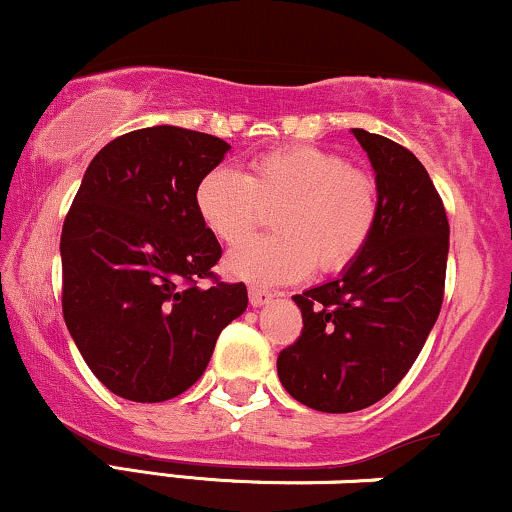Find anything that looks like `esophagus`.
<instances>
[{
    "mask_svg": "<svg viewBox=\"0 0 512 512\" xmlns=\"http://www.w3.org/2000/svg\"><path fill=\"white\" fill-rule=\"evenodd\" d=\"M273 299V292L268 290H258V287H249V302L251 306H263Z\"/></svg>",
    "mask_w": 512,
    "mask_h": 512,
    "instance_id": "1",
    "label": "esophagus"
}]
</instances>
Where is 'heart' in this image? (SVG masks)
<instances>
[{"label": "heart", "mask_w": 512, "mask_h": 512, "mask_svg": "<svg viewBox=\"0 0 512 512\" xmlns=\"http://www.w3.org/2000/svg\"><path fill=\"white\" fill-rule=\"evenodd\" d=\"M194 206L222 244H239L273 210V237L251 239L225 258L232 278L273 287L350 268L376 230L381 194L369 172L335 150L282 146L256 155L239 174L215 167L198 179Z\"/></svg>", "instance_id": "1"}]
</instances>
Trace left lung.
I'll return each mask as SVG.
<instances>
[{"mask_svg":"<svg viewBox=\"0 0 512 512\" xmlns=\"http://www.w3.org/2000/svg\"><path fill=\"white\" fill-rule=\"evenodd\" d=\"M352 134L376 170V230L338 280L294 294L302 335L278 354L287 393L330 414L371 407L410 371L441 311L450 242L446 208L412 150Z\"/></svg>","mask_w":512,"mask_h":512,"instance_id":"8db88e82","label":"left lung"}]
</instances>
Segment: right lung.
Segmentation results:
<instances>
[{"mask_svg":"<svg viewBox=\"0 0 512 512\" xmlns=\"http://www.w3.org/2000/svg\"><path fill=\"white\" fill-rule=\"evenodd\" d=\"M227 150L222 138L182 126L129 131L90 160L66 213V328L119 398L182 395L206 371L222 328L249 304L244 282L213 273L222 249L194 206L198 179Z\"/></svg>","mask_w":512,"mask_h":512,"instance_id":"add662e5","label":"right lung"}]
</instances>
